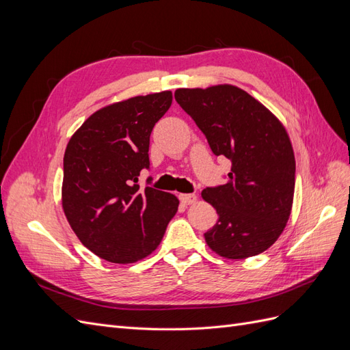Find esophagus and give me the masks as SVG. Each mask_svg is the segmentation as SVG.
Returning <instances> with one entry per match:
<instances>
[{
    "label": "esophagus",
    "mask_w": 350,
    "mask_h": 350,
    "mask_svg": "<svg viewBox=\"0 0 350 350\" xmlns=\"http://www.w3.org/2000/svg\"><path fill=\"white\" fill-rule=\"evenodd\" d=\"M179 200H181V203L189 206V204L196 203L197 196L196 194H179Z\"/></svg>",
    "instance_id": "34e87169"
}]
</instances>
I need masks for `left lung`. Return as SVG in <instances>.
I'll return each instance as SVG.
<instances>
[{
    "label": "left lung",
    "mask_w": 350,
    "mask_h": 350,
    "mask_svg": "<svg viewBox=\"0 0 350 350\" xmlns=\"http://www.w3.org/2000/svg\"><path fill=\"white\" fill-rule=\"evenodd\" d=\"M175 99L211 152L232 162L228 183L201 193L219 215L204 234L207 245L229 260L266 251L288 224L293 203L295 154L283 124L232 84L176 89Z\"/></svg>",
    "instance_id": "8db88e82"
}]
</instances>
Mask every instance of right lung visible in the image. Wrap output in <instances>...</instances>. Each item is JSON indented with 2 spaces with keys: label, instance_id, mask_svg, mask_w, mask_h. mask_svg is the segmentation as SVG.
I'll return each mask as SVG.
<instances>
[{
  "label": "right lung",
  "instance_id": "right-lung-1",
  "mask_svg": "<svg viewBox=\"0 0 350 350\" xmlns=\"http://www.w3.org/2000/svg\"><path fill=\"white\" fill-rule=\"evenodd\" d=\"M172 103V92L108 105L71 135L64 154L62 208L74 234L98 257L130 264L161 243L179 200L137 184L149 169L154 124Z\"/></svg>",
  "mask_w": 350,
  "mask_h": 350
}]
</instances>
